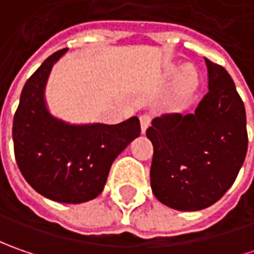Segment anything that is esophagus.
I'll use <instances>...</instances> for the list:
<instances>
[{"mask_svg": "<svg viewBox=\"0 0 254 254\" xmlns=\"http://www.w3.org/2000/svg\"><path fill=\"white\" fill-rule=\"evenodd\" d=\"M140 123H141V131L145 132V130L150 127L151 124V116L150 114H141L140 116Z\"/></svg>", "mask_w": 254, "mask_h": 254, "instance_id": "obj_1", "label": "esophagus"}]
</instances>
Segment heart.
<instances>
[{
    "label": "heart",
    "instance_id": "obj_1",
    "mask_svg": "<svg viewBox=\"0 0 254 254\" xmlns=\"http://www.w3.org/2000/svg\"><path fill=\"white\" fill-rule=\"evenodd\" d=\"M182 82H184V86L187 89H190L193 87L195 83H196V74L192 69H185L184 70V76H182Z\"/></svg>",
    "mask_w": 254,
    "mask_h": 254
}]
</instances>
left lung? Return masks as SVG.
I'll use <instances>...</instances> for the list:
<instances>
[{
    "mask_svg": "<svg viewBox=\"0 0 254 254\" xmlns=\"http://www.w3.org/2000/svg\"><path fill=\"white\" fill-rule=\"evenodd\" d=\"M205 62L209 92L195 113L162 114L145 132L154 147L152 193L178 210H200L218 202L248 152L243 100L226 69L206 58Z\"/></svg>",
    "mask_w": 254,
    "mask_h": 254,
    "instance_id": "obj_1",
    "label": "left lung"
}]
</instances>
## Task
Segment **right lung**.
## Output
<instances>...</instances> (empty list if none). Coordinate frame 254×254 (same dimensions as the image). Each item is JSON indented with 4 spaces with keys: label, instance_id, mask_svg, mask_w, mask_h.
Returning <instances> with one entry per match:
<instances>
[{
    "label": "right lung",
    "instance_id": "obj_1",
    "mask_svg": "<svg viewBox=\"0 0 254 254\" xmlns=\"http://www.w3.org/2000/svg\"><path fill=\"white\" fill-rule=\"evenodd\" d=\"M48 59L25 83L12 123L15 160L38 193L64 203H82L102 193L113 161L140 135L137 117L120 124L70 126L52 117L44 89L54 64Z\"/></svg>",
    "mask_w": 254,
    "mask_h": 254
}]
</instances>
